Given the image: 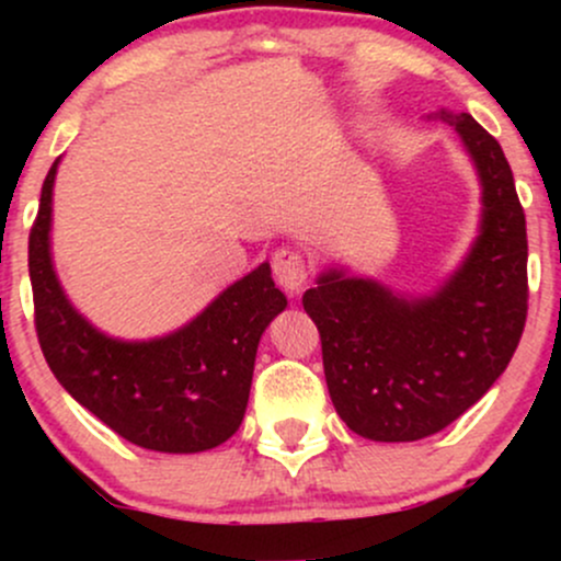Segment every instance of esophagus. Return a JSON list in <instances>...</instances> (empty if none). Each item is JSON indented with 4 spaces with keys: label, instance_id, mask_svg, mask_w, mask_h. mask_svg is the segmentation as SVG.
Masks as SVG:
<instances>
[{
    "label": "esophagus",
    "instance_id": "esophagus-1",
    "mask_svg": "<svg viewBox=\"0 0 561 561\" xmlns=\"http://www.w3.org/2000/svg\"><path fill=\"white\" fill-rule=\"evenodd\" d=\"M272 268H274V279L279 282L282 289L287 293H298L302 285L311 276V261H308L306 253L300 250H276L272 259Z\"/></svg>",
    "mask_w": 561,
    "mask_h": 561
}]
</instances>
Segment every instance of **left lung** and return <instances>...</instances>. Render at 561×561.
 <instances>
[{
  "label": "left lung",
  "mask_w": 561,
  "mask_h": 561,
  "mask_svg": "<svg viewBox=\"0 0 561 561\" xmlns=\"http://www.w3.org/2000/svg\"><path fill=\"white\" fill-rule=\"evenodd\" d=\"M456 126L482 184L480 237L433 298L327 272L302 308L319 327L332 403L356 435L409 443L440 433L512 362L527 319V229L501 145L469 113Z\"/></svg>",
  "instance_id": "8db88e82"
}]
</instances>
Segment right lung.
Returning <instances> with one entry per match:
<instances>
[{
    "label": "right lung",
    "instance_id": "add662e5",
    "mask_svg": "<svg viewBox=\"0 0 561 561\" xmlns=\"http://www.w3.org/2000/svg\"><path fill=\"white\" fill-rule=\"evenodd\" d=\"M57 160L28 234L34 324L57 382L113 433L163 454H197L237 433L248 409L255 351L287 298L268 263L242 276L195 321L150 343H121L73 311L53 259V184Z\"/></svg>",
    "mask_w": 561,
    "mask_h": 561
}]
</instances>
